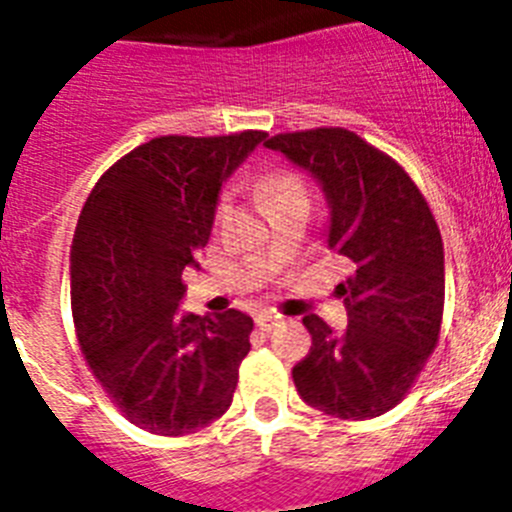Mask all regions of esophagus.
Returning <instances> with one entry per match:
<instances>
[{
  "instance_id": "esophagus-1",
  "label": "esophagus",
  "mask_w": 512,
  "mask_h": 512,
  "mask_svg": "<svg viewBox=\"0 0 512 512\" xmlns=\"http://www.w3.org/2000/svg\"><path fill=\"white\" fill-rule=\"evenodd\" d=\"M279 323V318L274 315V312H261V315H256V325H259V330H264V333H269L274 325Z\"/></svg>"
}]
</instances>
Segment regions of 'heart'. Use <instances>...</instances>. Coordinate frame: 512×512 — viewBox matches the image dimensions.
Segmentation results:
<instances>
[{"instance_id": "obj_1", "label": "heart", "mask_w": 512, "mask_h": 512, "mask_svg": "<svg viewBox=\"0 0 512 512\" xmlns=\"http://www.w3.org/2000/svg\"><path fill=\"white\" fill-rule=\"evenodd\" d=\"M259 192L266 200V205H274V202L295 200V197H305V184L297 179L295 174H287V171H269L259 179Z\"/></svg>"}]
</instances>
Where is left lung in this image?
<instances>
[{"mask_svg":"<svg viewBox=\"0 0 512 512\" xmlns=\"http://www.w3.org/2000/svg\"><path fill=\"white\" fill-rule=\"evenodd\" d=\"M264 146L315 176L330 210L325 243L354 264L338 284L346 333L302 318L312 346L292 369L297 392L333 418H377L408 395L438 343L441 230L405 169L351 130L282 133Z\"/></svg>","mask_w":512,"mask_h":512,"instance_id":"obj_1","label":"left lung"}]
</instances>
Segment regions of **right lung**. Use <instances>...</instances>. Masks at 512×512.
Listing matches in <instances>:
<instances>
[{"label":"right lung","mask_w":512,"mask_h":512,"mask_svg":"<svg viewBox=\"0 0 512 512\" xmlns=\"http://www.w3.org/2000/svg\"><path fill=\"white\" fill-rule=\"evenodd\" d=\"M266 133L153 138L99 176L71 243V310L89 369L130 423L187 436L233 402L253 320L179 315L225 179Z\"/></svg>","instance_id":"right-lung-1"}]
</instances>
